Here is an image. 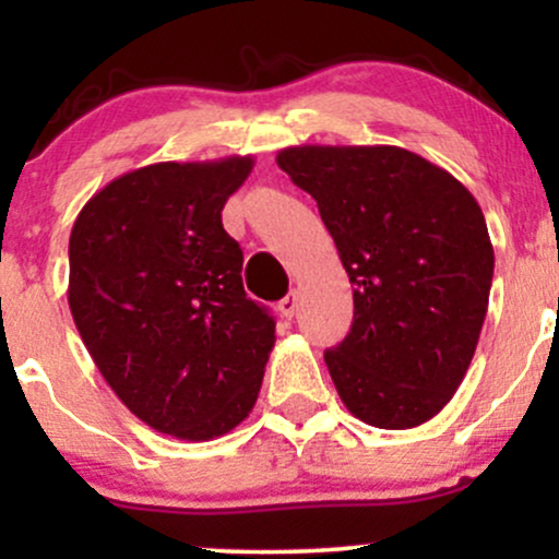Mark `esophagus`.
<instances>
[{
	"label": "esophagus",
	"instance_id": "1",
	"mask_svg": "<svg viewBox=\"0 0 559 559\" xmlns=\"http://www.w3.org/2000/svg\"><path fill=\"white\" fill-rule=\"evenodd\" d=\"M278 310H281V316L292 320V318H294V312H297V292L286 294V297L278 301Z\"/></svg>",
	"mask_w": 559,
	"mask_h": 559
}]
</instances>
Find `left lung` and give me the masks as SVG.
<instances>
[{
    "instance_id": "8db88e82",
    "label": "left lung",
    "mask_w": 559,
    "mask_h": 559,
    "mask_svg": "<svg viewBox=\"0 0 559 559\" xmlns=\"http://www.w3.org/2000/svg\"><path fill=\"white\" fill-rule=\"evenodd\" d=\"M318 202L349 275L355 320L325 352L355 418L402 431L460 389L489 307L493 247L452 173L402 146H288L275 157Z\"/></svg>"
}]
</instances>
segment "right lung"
Masks as SVG:
<instances>
[{
	"instance_id": "obj_1",
	"label": "right lung",
	"mask_w": 559,
	"mask_h": 559,
	"mask_svg": "<svg viewBox=\"0 0 559 559\" xmlns=\"http://www.w3.org/2000/svg\"><path fill=\"white\" fill-rule=\"evenodd\" d=\"M252 165L234 155L131 170L70 230L68 305L88 355L139 420L183 441L217 439L252 413L275 344L221 217Z\"/></svg>"
}]
</instances>
